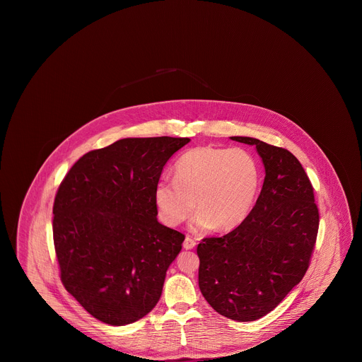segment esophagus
Masks as SVG:
<instances>
[{
	"instance_id": "esophagus-1",
	"label": "esophagus",
	"mask_w": 362,
	"mask_h": 362,
	"mask_svg": "<svg viewBox=\"0 0 362 362\" xmlns=\"http://www.w3.org/2000/svg\"><path fill=\"white\" fill-rule=\"evenodd\" d=\"M195 240L194 239H191L189 236H186V239L183 241V247H185V250H192L194 247H195Z\"/></svg>"
}]
</instances>
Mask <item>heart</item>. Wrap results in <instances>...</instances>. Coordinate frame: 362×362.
<instances>
[{
  "mask_svg": "<svg viewBox=\"0 0 362 362\" xmlns=\"http://www.w3.org/2000/svg\"><path fill=\"white\" fill-rule=\"evenodd\" d=\"M259 183L258 163L245 149L197 146L176 161L173 180L156 185L157 214L163 224L173 228L197 206L194 230H230L250 214Z\"/></svg>",
  "mask_w": 362,
  "mask_h": 362,
  "instance_id": "heart-1",
  "label": "heart"
}]
</instances>
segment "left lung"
<instances>
[{
    "mask_svg": "<svg viewBox=\"0 0 362 362\" xmlns=\"http://www.w3.org/2000/svg\"><path fill=\"white\" fill-rule=\"evenodd\" d=\"M264 182L247 218L223 238L198 244L199 289L228 319L254 322L276 308L303 279L319 229L313 187L303 165L284 149L251 137Z\"/></svg>",
    "mask_w": 362,
    "mask_h": 362,
    "instance_id": "obj_1",
    "label": "left lung"
}]
</instances>
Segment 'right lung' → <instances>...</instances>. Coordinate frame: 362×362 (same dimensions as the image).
Segmentation results:
<instances>
[{"label":"right lung","instance_id":"obj_1","mask_svg":"<svg viewBox=\"0 0 362 362\" xmlns=\"http://www.w3.org/2000/svg\"><path fill=\"white\" fill-rule=\"evenodd\" d=\"M189 138H123L83 156L52 207L61 281L98 320L134 323L160 300L185 235L157 221L155 187Z\"/></svg>","mask_w":362,"mask_h":362}]
</instances>
